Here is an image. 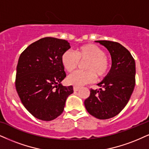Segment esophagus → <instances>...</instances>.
<instances>
[{
	"instance_id": "1",
	"label": "esophagus",
	"mask_w": 149,
	"mask_h": 149,
	"mask_svg": "<svg viewBox=\"0 0 149 149\" xmlns=\"http://www.w3.org/2000/svg\"><path fill=\"white\" fill-rule=\"evenodd\" d=\"M79 88H80L79 87H77V86H74V87H73V90H74V91L75 92L78 91L79 90Z\"/></svg>"
}]
</instances>
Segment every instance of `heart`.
Listing matches in <instances>:
<instances>
[{"label": "heart", "mask_w": 149, "mask_h": 149, "mask_svg": "<svg viewBox=\"0 0 149 149\" xmlns=\"http://www.w3.org/2000/svg\"><path fill=\"white\" fill-rule=\"evenodd\" d=\"M88 61L85 67L86 72H77L67 78L68 84L80 87L95 79V75L102 78L108 74L110 63L106 53L94 44H86L79 47L75 54L70 50L64 52L61 56V62L65 71L71 73L77 67L79 61Z\"/></svg>", "instance_id": "1"}]
</instances>
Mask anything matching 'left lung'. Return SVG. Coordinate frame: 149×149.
<instances>
[{"label":"left lung","mask_w":149,"mask_h":149,"mask_svg":"<svg viewBox=\"0 0 149 149\" xmlns=\"http://www.w3.org/2000/svg\"><path fill=\"white\" fill-rule=\"evenodd\" d=\"M110 52L111 68L102 81L99 90L91 89L84 102L87 111L100 119L116 116L129 101L135 85V62L129 51L120 43L110 41H95Z\"/></svg>","instance_id":"1"}]
</instances>
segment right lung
Segmentation results:
<instances>
[{
  "label": "right lung",
  "instance_id": "add662e5",
  "mask_svg": "<svg viewBox=\"0 0 149 149\" xmlns=\"http://www.w3.org/2000/svg\"><path fill=\"white\" fill-rule=\"evenodd\" d=\"M70 48L65 40L45 37L29 45L18 58L16 91L25 108L36 118L56 119L73 93L72 86L61 84L66 77L61 56Z\"/></svg>",
  "mask_w": 149,
  "mask_h": 149
}]
</instances>
